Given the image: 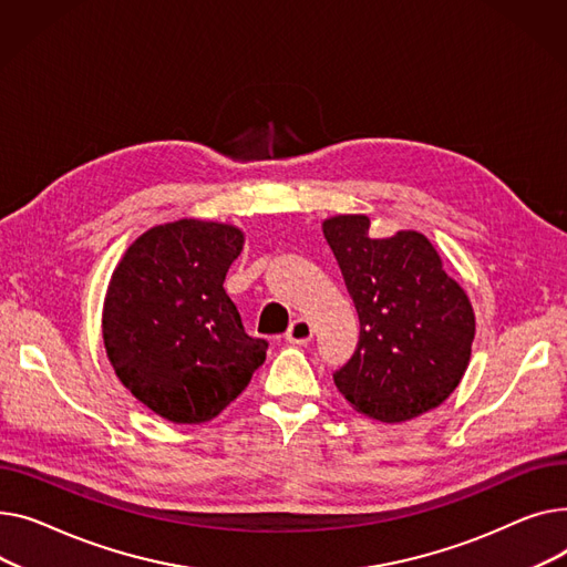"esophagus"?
<instances>
[{
    "label": "esophagus",
    "mask_w": 567,
    "mask_h": 567,
    "mask_svg": "<svg viewBox=\"0 0 567 567\" xmlns=\"http://www.w3.org/2000/svg\"><path fill=\"white\" fill-rule=\"evenodd\" d=\"M313 339V324L307 318H297L286 331V341L295 346H307Z\"/></svg>",
    "instance_id": "1"
}]
</instances>
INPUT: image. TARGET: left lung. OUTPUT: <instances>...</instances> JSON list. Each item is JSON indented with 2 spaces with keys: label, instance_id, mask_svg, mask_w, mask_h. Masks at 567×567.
<instances>
[{
  "label": "left lung",
  "instance_id": "obj_1",
  "mask_svg": "<svg viewBox=\"0 0 567 567\" xmlns=\"http://www.w3.org/2000/svg\"><path fill=\"white\" fill-rule=\"evenodd\" d=\"M369 228V215L322 221L361 324L334 384L359 414L403 423L455 391L472 359L476 316L423 233L371 238Z\"/></svg>",
  "mask_w": 567,
  "mask_h": 567
}]
</instances>
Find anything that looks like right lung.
<instances>
[{"instance_id":"add662e5","label":"right lung","mask_w":567,"mask_h":567,"mask_svg":"<svg viewBox=\"0 0 567 567\" xmlns=\"http://www.w3.org/2000/svg\"><path fill=\"white\" fill-rule=\"evenodd\" d=\"M243 228L178 219L132 243L112 272L103 341L121 384L172 423H206L245 391L268 343L224 290Z\"/></svg>"}]
</instances>
